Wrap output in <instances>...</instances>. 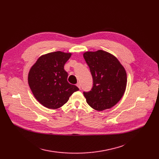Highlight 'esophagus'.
<instances>
[{
	"label": "esophagus",
	"instance_id": "34e87169",
	"mask_svg": "<svg viewBox=\"0 0 159 159\" xmlns=\"http://www.w3.org/2000/svg\"><path fill=\"white\" fill-rule=\"evenodd\" d=\"M77 87H78L79 89H80V82H78V83H77Z\"/></svg>",
	"mask_w": 159,
	"mask_h": 159
}]
</instances>
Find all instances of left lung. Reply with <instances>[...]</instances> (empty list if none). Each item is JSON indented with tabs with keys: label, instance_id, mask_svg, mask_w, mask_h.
Segmentation results:
<instances>
[{
	"label": "left lung",
	"instance_id": "8db88e82",
	"mask_svg": "<svg viewBox=\"0 0 159 159\" xmlns=\"http://www.w3.org/2000/svg\"><path fill=\"white\" fill-rule=\"evenodd\" d=\"M93 80L89 92H84L87 103L97 111L113 107L123 97L127 85L124 66L113 55L104 50L83 54Z\"/></svg>",
	"mask_w": 159,
	"mask_h": 159
}]
</instances>
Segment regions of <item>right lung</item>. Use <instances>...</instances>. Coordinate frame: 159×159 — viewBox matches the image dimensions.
<instances>
[{
  "label": "right lung",
  "instance_id": "obj_1",
  "mask_svg": "<svg viewBox=\"0 0 159 159\" xmlns=\"http://www.w3.org/2000/svg\"><path fill=\"white\" fill-rule=\"evenodd\" d=\"M71 53L58 51L41 55L30 70L29 86L37 101L49 109L56 110L65 104L79 89L67 80L65 63Z\"/></svg>",
  "mask_w": 159,
  "mask_h": 159
}]
</instances>
